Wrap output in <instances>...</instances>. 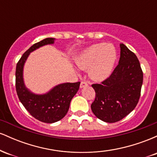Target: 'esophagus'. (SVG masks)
I'll return each instance as SVG.
<instances>
[{"instance_id": "34e87169", "label": "esophagus", "mask_w": 157, "mask_h": 157, "mask_svg": "<svg viewBox=\"0 0 157 157\" xmlns=\"http://www.w3.org/2000/svg\"><path fill=\"white\" fill-rule=\"evenodd\" d=\"M88 82H86V81H82V82H80V88H84V87H86V86H88Z\"/></svg>"}]
</instances>
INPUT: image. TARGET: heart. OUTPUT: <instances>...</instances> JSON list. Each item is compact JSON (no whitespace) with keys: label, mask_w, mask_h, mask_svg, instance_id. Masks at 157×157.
Instances as JSON below:
<instances>
[{"label":"heart","mask_w":157,"mask_h":157,"mask_svg":"<svg viewBox=\"0 0 157 157\" xmlns=\"http://www.w3.org/2000/svg\"><path fill=\"white\" fill-rule=\"evenodd\" d=\"M117 60L116 48L112 44H98L90 46L77 61L82 70L90 68L89 75L95 80L109 76Z\"/></svg>","instance_id":"b5f03b06"}]
</instances>
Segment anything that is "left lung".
Here are the masks:
<instances>
[{"instance_id":"obj_1","label":"left lung","mask_w":157,"mask_h":157,"mask_svg":"<svg viewBox=\"0 0 157 157\" xmlns=\"http://www.w3.org/2000/svg\"><path fill=\"white\" fill-rule=\"evenodd\" d=\"M143 72L137 57L120 44L119 64L100 84H92L95 91L92 112L106 122L121 120L135 109L141 94Z\"/></svg>"}]
</instances>
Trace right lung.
I'll return each mask as SVG.
<instances>
[{
  "mask_svg": "<svg viewBox=\"0 0 157 157\" xmlns=\"http://www.w3.org/2000/svg\"><path fill=\"white\" fill-rule=\"evenodd\" d=\"M54 40L55 38L48 37L32 46L17 62L15 71L16 91L20 101L32 117L46 123L57 122L66 116L71 99L76 94L80 84V82L60 84L49 92L41 95L30 92L26 88L23 79V68L29 55L40 46L54 44Z\"/></svg>",
  "mask_w": 157,
  "mask_h": 157,
  "instance_id": "right-lung-1",
  "label": "right lung"
}]
</instances>
